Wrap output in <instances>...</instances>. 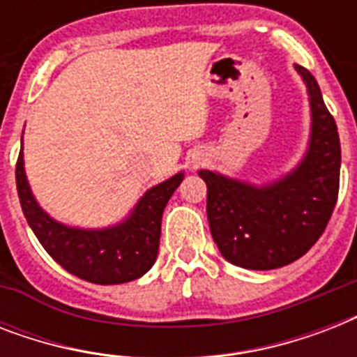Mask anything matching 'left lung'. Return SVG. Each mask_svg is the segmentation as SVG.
<instances>
[{
	"label": "left lung",
	"instance_id": "1",
	"mask_svg": "<svg viewBox=\"0 0 357 357\" xmlns=\"http://www.w3.org/2000/svg\"><path fill=\"white\" fill-rule=\"evenodd\" d=\"M310 96L311 131L300 162L263 185L200 170L207 185V220L224 259L248 271L293 263L319 241L339 192L341 144L335 120L311 72L294 64Z\"/></svg>",
	"mask_w": 357,
	"mask_h": 357
}]
</instances>
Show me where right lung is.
Here are the masks:
<instances>
[{"instance_id": "right-lung-1", "label": "right lung", "mask_w": 357, "mask_h": 357, "mask_svg": "<svg viewBox=\"0 0 357 357\" xmlns=\"http://www.w3.org/2000/svg\"><path fill=\"white\" fill-rule=\"evenodd\" d=\"M183 178L178 172L146 190L122 222L85 229L59 222L42 209L25 176L24 146L16 162L20 204L33 234L64 271L98 285L133 282L150 271L159 252L162 211Z\"/></svg>"}]
</instances>
